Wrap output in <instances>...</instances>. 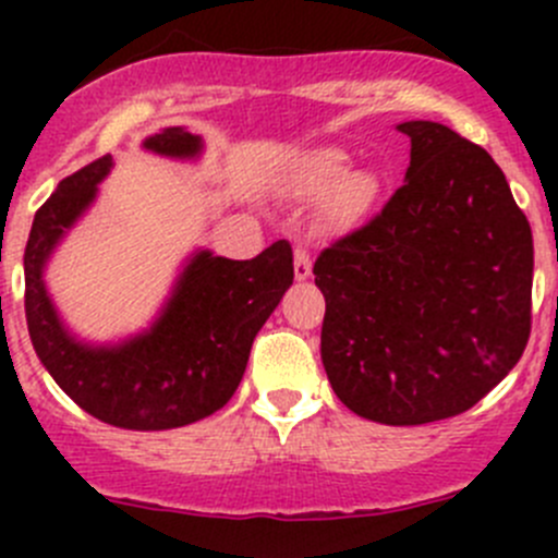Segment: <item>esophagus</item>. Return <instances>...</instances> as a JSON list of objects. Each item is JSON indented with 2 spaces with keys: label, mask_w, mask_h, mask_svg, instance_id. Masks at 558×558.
Instances as JSON below:
<instances>
[{
  "label": "esophagus",
  "mask_w": 558,
  "mask_h": 558,
  "mask_svg": "<svg viewBox=\"0 0 558 558\" xmlns=\"http://www.w3.org/2000/svg\"><path fill=\"white\" fill-rule=\"evenodd\" d=\"M313 272V262H311V253L296 247L294 251V278L296 280H307Z\"/></svg>",
  "instance_id": "esophagus-1"
}]
</instances>
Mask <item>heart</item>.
I'll list each match as a JSON object with an SVG mask.
<instances>
[{
	"label": "heart",
	"instance_id": "1",
	"mask_svg": "<svg viewBox=\"0 0 558 558\" xmlns=\"http://www.w3.org/2000/svg\"><path fill=\"white\" fill-rule=\"evenodd\" d=\"M283 185L296 199H319L320 218L331 229H353L375 210L384 180L373 170H351V156L337 145H318L286 165Z\"/></svg>",
	"mask_w": 558,
	"mask_h": 558
}]
</instances>
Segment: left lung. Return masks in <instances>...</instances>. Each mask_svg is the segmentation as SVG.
Instances as JSON below:
<instances>
[{
	"label": "left lung",
	"mask_w": 558,
	"mask_h": 558,
	"mask_svg": "<svg viewBox=\"0 0 558 558\" xmlns=\"http://www.w3.org/2000/svg\"><path fill=\"white\" fill-rule=\"evenodd\" d=\"M404 185L326 247L320 362L340 402L388 426L451 418L519 364L534 247L497 161L453 129L404 121Z\"/></svg>",
	"instance_id": "1"
}]
</instances>
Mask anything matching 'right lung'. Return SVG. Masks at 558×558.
I'll use <instances>...</instances> for the list:
<instances>
[{
  "instance_id": "1",
  "label": "right lung",
  "mask_w": 558,
  "mask_h": 558,
  "mask_svg": "<svg viewBox=\"0 0 558 558\" xmlns=\"http://www.w3.org/2000/svg\"><path fill=\"white\" fill-rule=\"evenodd\" d=\"M143 148L167 159L202 156L199 134L161 129ZM112 156L61 180L37 210L24 253L26 326L32 345L61 391L94 418L137 432H161L207 418L232 399L243 380L253 337L294 283V256L278 240L251 262L213 251L185 258L170 296L148 329L118 342L72 335L45 286L56 245L97 202Z\"/></svg>"
}]
</instances>
